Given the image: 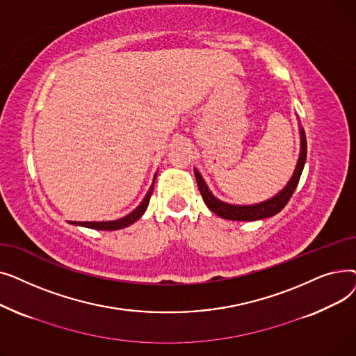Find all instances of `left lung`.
<instances>
[{
  "instance_id": "obj_1",
  "label": "left lung",
  "mask_w": 356,
  "mask_h": 356,
  "mask_svg": "<svg viewBox=\"0 0 356 356\" xmlns=\"http://www.w3.org/2000/svg\"><path fill=\"white\" fill-rule=\"evenodd\" d=\"M298 129H300V156H298V160H297V164H296V168H294V173H293L291 179L275 196H273L267 200L259 202V203L232 204V203H227V202L218 199L209 191L207 181L203 180L202 175L195 167L193 172H195V177H196V181H197V188H199V192L203 197V202L207 203V207L213 213H216L218 216H220L223 219H229V220H259V219H266V218L277 215L280 211H282L286 207L287 202L291 197V195L294 193L297 184H298V180H300L305 163H306L307 143H306L305 129H303L300 121H298Z\"/></svg>"
}]
</instances>
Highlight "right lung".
<instances>
[{
	"label": "right lung",
	"instance_id": "right-lung-1",
	"mask_svg": "<svg viewBox=\"0 0 356 356\" xmlns=\"http://www.w3.org/2000/svg\"><path fill=\"white\" fill-rule=\"evenodd\" d=\"M156 177H157V173L154 175L153 183H152V186H149V189H148L147 195L144 196L143 202L138 204V207H137L133 212L128 213L127 216L120 218V219H115V220H102V222H72V220H70L69 223H72V225L90 228V229H98V231H117V229H122V228L129 227L131 223H134L136 220H138V219L144 215V212L147 211L149 197H152V193H153V189H154Z\"/></svg>",
	"mask_w": 356,
	"mask_h": 356
}]
</instances>
